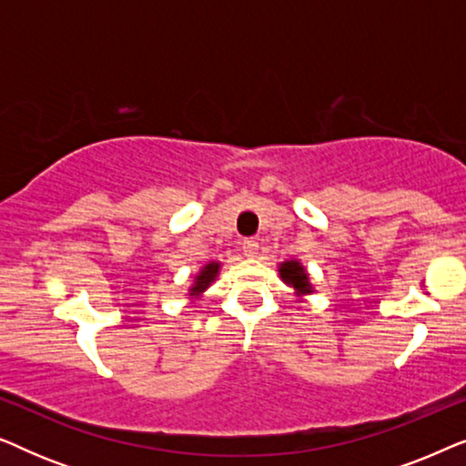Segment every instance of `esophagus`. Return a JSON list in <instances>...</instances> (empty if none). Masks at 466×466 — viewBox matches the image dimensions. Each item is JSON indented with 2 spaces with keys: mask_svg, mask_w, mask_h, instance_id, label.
Wrapping results in <instances>:
<instances>
[{
  "mask_svg": "<svg viewBox=\"0 0 466 466\" xmlns=\"http://www.w3.org/2000/svg\"><path fill=\"white\" fill-rule=\"evenodd\" d=\"M241 252H244V257L254 258V257H257V254H258V241L246 239L244 244H241Z\"/></svg>",
  "mask_w": 466,
  "mask_h": 466,
  "instance_id": "esophagus-1",
  "label": "esophagus"
}]
</instances>
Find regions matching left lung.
I'll list each match as a JSON object with an SVG mask.
<instances>
[{
	"mask_svg": "<svg viewBox=\"0 0 466 466\" xmlns=\"http://www.w3.org/2000/svg\"><path fill=\"white\" fill-rule=\"evenodd\" d=\"M278 271H279V278L284 279V284H289L290 289H295V295L299 299H303L305 295H311V292H314V286L309 282L308 271H305V267L299 263V260H284Z\"/></svg>",
	"mask_w": 466,
	"mask_h": 466,
	"instance_id": "1",
	"label": "left lung"
}]
</instances>
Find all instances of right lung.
Returning a JSON list of instances; mask_svg holds the SVG:
<instances>
[{"label": "right lung", "instance_id": "1", "mask_svg": "<svg viewBox=\"0 0 466 466\" xmlns=\"http://www.w3.org/2000/svg\"><path fill=\"white\" fill-rule=\"evenodd\" d=\"M218 273H220V263H218V260H209L208 265H203L201 269H199V273H197V276H195L193 286H190V289H188V297L190 299H199L203 292H206L209 286H212L214 279L218 278Z\"/></svg>", "mask_w": 466, "mask_h": 466}]
</instances>
